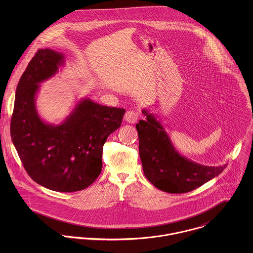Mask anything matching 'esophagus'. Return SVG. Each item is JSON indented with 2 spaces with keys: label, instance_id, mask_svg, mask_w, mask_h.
<instances>
[{
  "label": "esophagus",
  "instance_id": "obj_1",
  "mask_svg": "<svg viewBox=\"0 0 253 253\" xmlns=\"http://www.w3.org/2000/svg\"><path fill=\"white\" fill-rule=\"evenodd\" d=\"M138 113L134 110H127L125 114V120L129 124H135L138 120Z\"/></svg>",
  "mask_w": 253,
  "mask_h": 253
}]
</instances>
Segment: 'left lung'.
I'll return each mask as SVG.
<instances>
[{"mask_svg":"<svg viewBox=\"0 0 253 253\" xmlns=\"http://www.w3.org/2000/svg\"><path fill=\"white\" fill-rule=\"evenodd\" d=\"M146 121L136 125L145 176L158 189L171 194L193 191L219 175L226 165L208 167L181 156L164 126L146 110Z\"/></svg>","mask_w":253,"mask_h":253,"instance_id":"obj_1","label":"left lung"}]
</instances>
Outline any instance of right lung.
<instances>
[{
  "mask_svg": "<svg viewBox=\"0 0 253 253\" xmlns=\"http://www.w3.org/2000/svg\"><path fill=\"white\" fill-rule=\"evenodd\" d=\"M64 63V55L39 49L22 74L15 91L10 135L28 175L56 192H77L91 185L102 169L103 145L121 126L125 109L82 99L65 121L45 124L38 115L40 83Z\"/></svg>",
  "mask_w": 253,
  "mask_h": 253,
  "instance_id": "obj_1",
  "label": "right lung"
}]
</instances>
